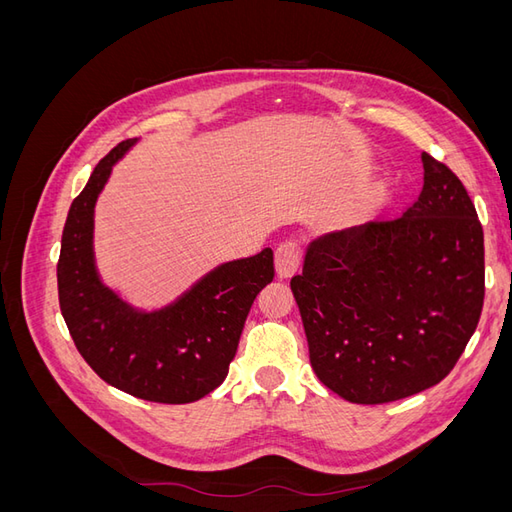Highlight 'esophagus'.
I'll use <instances>...</instances> for the list:
<instances>
[{"mask_svg":"<svg viewBox=\"0 0 512 512\" xmlns=\"http://www.w3.org/2000/svg\"><path fill=\"white\" fill-rule=\"evenodd\" d=\"M301 256H303V250H301V243L299 241L288 239V241L277 245V250H275V269H277V275H280V277H290V275L297 273V269L301 265Z\"/></svg>","mask_w":512,"mask_h":512,"instance_id":"34e87169","label":"esophagus"}]
</instances>
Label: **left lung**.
<instances>
[{
	"label": "left lung",
	"instance_id": "obj_1",
	"mask_svg": "<svg viewBox=\"0 0 512 512\" xmlns=\"http://www.w3.org/2000/svg\"><path fill=\"white\" fill-rule=\"evenodd\" d=\"M404 213L312 243L297 299L320 382L352 404L431 389L457 365L485 301V239L459 177L423 153Z\"/></svg>",
	"mask_w": 512,
	"mask_h": 512
}]
</instances>
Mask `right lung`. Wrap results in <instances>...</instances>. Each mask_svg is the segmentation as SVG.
Listing matches in <instances>:
<instances>
[{
    "instance_id": "right-lung-1",
    "label": "right lung",
    "mask_w": 512,
    "mask_h": 512,
    "mask_svg": "<svg viewBox=\"0 0 512 512\" xmlns=\"http://www.w3.org/2000/svg\"><path fill=\"white\" fill-rule=\"evenodd\" d=\"M134 138L108 151L74 198L57 262L59 307L76 350L115 389L156 404H192L224 382L256 294L273 282V252L226 262L164 312L138 314L94 267V205Z\"/></svg>"
}]
</instances>
